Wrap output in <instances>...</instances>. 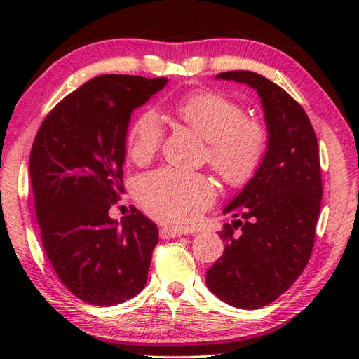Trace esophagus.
<instances>
[{"label": "esophagus", "mask_w": 359, "mask_h": 359, "mask_svg": "<svg viewBox=\"0 0 359 359\" xmlns=\"http://www.w3.org/2000/svg\"><path fill=\"white\" fill-rule=\"evenodd\" d=\"M179 236H182V231L166 228V226L160 229V238L161 239H174V238H179Z\"/></svg>", "instance_id": "34e87169"}]
</instances>
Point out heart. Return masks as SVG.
Masks as SVG:
<instances>
[{
	"label": "heart",
	"instance_id": "b5f03b06",
	"mask_svg": "<svg viewBox=\"0 0 359 359\" xmlns=\"http://www.w3.org/2000/svg\"><path fill=\"white\" fill-rule=\"evenodd\" d=\"M175 115L208 141V160L226 184L241 185L258 171L269 136L259 120L247 117L238 101L204 90L179 100ZM161 141L160 117L145 111L130 131V158L139 165L147 163ZM135 194L150 217L177 228L191 226L215 201V188L204 174L174 168H161L139 177Z\"/></svg>",
	"mask_w": 359,
	"mask_h": 359
}]
</instances>
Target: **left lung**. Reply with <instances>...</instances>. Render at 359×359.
Returning a JSON list of instances; mask_svg holds the SVG:
<instances>
[{"label": "left lung", "instance_id": "8db88e82", "mask_svg": "<svg viewBox=\"0 0 359 359\" xmlns=\"http://www.w3.org/2000/svg\"><path fill=\"white\" fill-rule=\"evenodd\" d=\"M217 77L257 90L269 144L252 180L223 210L239 220L218 233L224 250L205 283L229 306L259 309L283 294L311 259L323 196L318 141L299 102L269 79L252 71Z\"/></svg>", "mask_w": 359, "mask_h": 359}]
</instances>
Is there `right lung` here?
<instances>
[{"label":"right lung","instance_id":"right-lung-1","mask_svg":"<svg viewBox=\"0 0 359 359\" xmlns=\"http://www.w3.org/2000/svg\"><path fill=\"white\" fill-rule=\"evenodd\" d=\"M166 77L104 74L47 114L29 154L42 247L66 288L83 302L114 306L147 283L158 228L136 208L109 217L123 187L125 139L133 109Z\"/></svg>","mask_w":359,"mask_h":359}]
</instances>
